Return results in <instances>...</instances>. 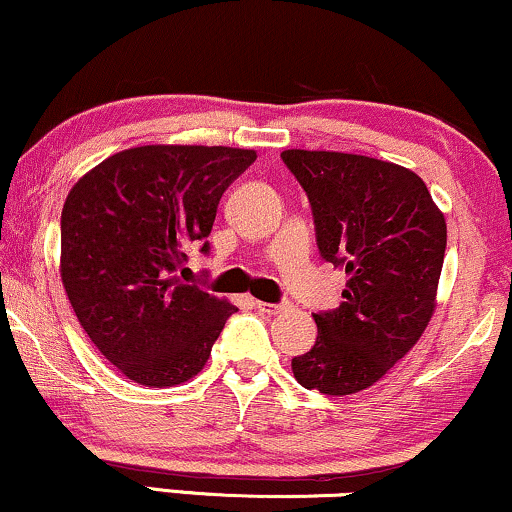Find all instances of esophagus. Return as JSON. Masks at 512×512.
<instances>
[{
    "instance_id": "1",
    "label": "esophagus",
    "mask_w": 512,
    "mask_h": 512,
    "mask_svg": "<svg viewBox=\"0 0 512 512\" xmlns=\"http://www.w3.org/2000/svg\"><path fill=\"white\" fill-rule=\"evenodd\" d=\"M254 306L266 315H277V313L285 311V306H282V304H266V301H254Z\"/></svg>"
}]
</instances>
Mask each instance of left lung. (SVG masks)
I'll return each instance as SVG.
<instances>
[{"label":"left lung","instance_id":"obj_1","mask_svg":"<svg viewBox=\"0 0 512 512\" xmlns=\"http://www.w3.org/2000/svg\"><path fill=\"white\" fill-rule=\"evenodd\" d=\"M282 161L313 208L323 258L344 266V304L315 313V346L292 361L296 382L346 396L382 380L430 325L446 220L413 170L344 151L287 149Z\"/></svg>","mask_w":512,"mask_h":512}]
</instances>
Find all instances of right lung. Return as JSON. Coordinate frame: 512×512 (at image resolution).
Listing matches in <instances>:
<instances>
[{"mask_svg":"<svg viewBox=\"0 0 512 512\" xmlns=\"http://www.w3.org/2000/svg\"><path fill=\"white\" fill-rule=\"evenodd\" d=\"M254 149L147 144L75 182L61 213V282L82 330L121 375L175 387L204 370L227 299L182 280Z\"/></svg>","mask_w":512,"mask_h":512,"instance_id":"1","label":"right lung"}]
</instances>
